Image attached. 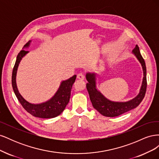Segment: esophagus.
Returning <instances> with one entry per match:
<instances>
[{
	"mask_svg": "<svg viewBox=\"0 0 159 159\" xmlns=\"http://www.w3.org/2000/svg\"><path fill=\"white\" fill-rule=\"evenodd\" d=\"M77 78H78L79 80H84L85 79V76H84V74H82V73H80L78 74V75H77Z\"/></svg>",
	"mask_w": 159,
	"mask_h": 159,
	"instance_id": "34e87169",
	"label": "esophagus"
}]
</instances>
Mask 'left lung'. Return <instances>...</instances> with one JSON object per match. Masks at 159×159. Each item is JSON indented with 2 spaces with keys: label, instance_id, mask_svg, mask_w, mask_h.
I'll list each match as a JSON object with an SVG mask.
<instances>
[{
  "label": "left lung",
  "instance_id": "1",
  "mask_svg": "<svg viewBox=\"0 0 159 159\" xmlns=\"http://www.w3.org/2000/svg\"><path fill=\"white\" fill-rule=\"evenodd\" d=\"M133 54L135 56L137 59L141 64L143 78L142 81L141 87L139 90V94L133 99L124 102H113L106 98L97 89L96 85V76L97 74L95 72H88L85 75L86 80L88 83L86 84V88L88 91L91 102L93 107L103 116L113 117H117L129 111L136 108L141 103L146 93L147 89V70L145 62L141 54L137 45L132 51Z\"/></svg>",
  "mask_w": 159,
  "mask_h": 159
}]
</instances>
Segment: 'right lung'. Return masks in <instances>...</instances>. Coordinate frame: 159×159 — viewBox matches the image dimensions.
Here are the masks:
<instances>
[{"instance_id": "right-lung-1", "label": "right lung", "mask_w": 159, "mask_h": 159, "mask_svg": "<svg viewBox=\"0 0 159 159\" xmlns=\"http://www.w3.org/2000/svg\"><path fill=\"white\" fill-rule=\"evenodd\" d=\"M30 43L31 40L28 41V42L23 47L22 50L18 53L16 57V60L14 66L12 75V85L14 92L24 109L33 116L43 119L54 118L58 116L63 112L66 105L69 103L71 88L75 81L76 75L71 77L68 80L62 81L58 89L57 90L54 96L49 100L46 101L45 102L37 104L28 102L19 92L16 79L19 64H20L22 57H25L29 52L25 50V49L29 48Z\"/></svg>"}]
</instances>
